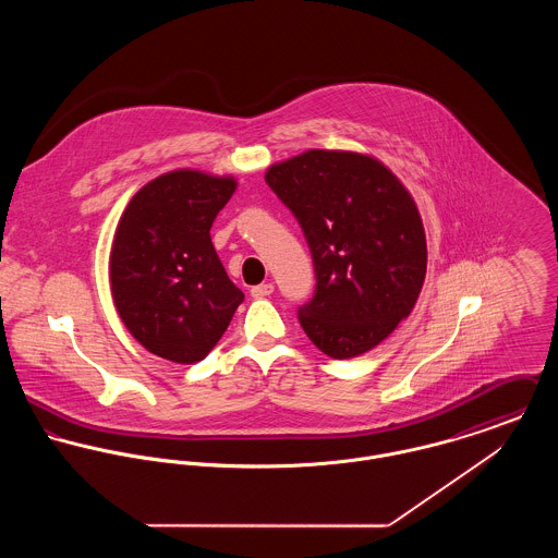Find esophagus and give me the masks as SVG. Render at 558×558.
Wrapping results in <instances>:
<instances>
[{
  "label": "esophagus",
  "instance_id": "obj_1",
  "mask_svg": "<svg viewBox=\"0 0 558 558\" xmlns=\"http://www.w3.org/2000/svg\"><path fill=\"white\" fill-rule=\"evenodd\" d=\"M272 292H275V286H272L270 281L251 288V296H253V299H266V296H270Z\"/></svg>",
  "mask_w": 558,
  "mask_h": 558
}]
</instances>
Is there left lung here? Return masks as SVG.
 <instances>
[{
  "instance_id": "obj_1",
  "label": "left lung",
  "mask_w": 558,
  "mask_h": 558,
  "mask_svg": "<svg viewBox=\"0 0 558 558\" xmlns=\"http://www.w3.org/2000/svg\"><path fill=\"white\" fill-rule=\"evenodd\" d=\"M268 186L310 242L316 296L301 326L330 359H354L410 316L427 270L414 197L383 160L354 150H307L272 162Z\"/></svg>"
}]
</instances>
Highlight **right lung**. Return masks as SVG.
<instances>
[{
	"label": "right lung",
	"instance_id": "obj_1",
	"mask_svg": "<svg viewBox=\"0 0 558 558\" xmlns=\"http://www.w3.org/2000/svg\"><path fill=\"white\" fill-rule=\"evenodd\" d=\"M236 186L234 175L173 169L146 182L116 226L109 253L116 312L160 359L202 361L244 299L210 239L213 221Z\"/></svg>",
	"mask_w": 558,
	"mask_h": 558
}]
</instances>
